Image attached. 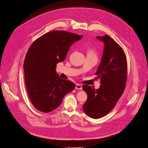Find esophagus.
Returning a JSON list of instances; mask_svg holds the SVG:
<instances>
[{"label": "esophagus", "instance_id": "esophagus-1", "mask_svg": "<svg viewBox=\"0 0 148 148\" xmlns=\"http://www.w3.org/2000/svg\"><path fill=\"white\" fill-rule=\"evenodd\" d=\"M75 89L79 90H82V87L81 85H80L79 84H77L75 85Z\"/></svg>", "mask_w": 148, "mask_h": 148}]
</instances>
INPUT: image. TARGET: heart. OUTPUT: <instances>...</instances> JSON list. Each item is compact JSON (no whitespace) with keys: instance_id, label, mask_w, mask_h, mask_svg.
Wrapping results in <instances>:
<instances>
[{"instance_id":"heart-1","label":"heart","mask_w":148,"mask_h":148,"mask_svg":"<svg viewBox=\"0 0 148 148\" xmlns=\"http://www.w3.org/2000/svg\"><path fill=\"white\" fill-rule=\"evenodd\" d=\"M87 55H91L92 56H95L96 57V55H97V52L93 48H90L88 49V52H87Z\"/></svg>"}]
</instances>
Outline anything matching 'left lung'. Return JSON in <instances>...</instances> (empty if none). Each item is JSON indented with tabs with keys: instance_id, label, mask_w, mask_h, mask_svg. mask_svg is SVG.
Returning a JSON list of instances; mask_svg holds the SVG:
<instances>
[{
	"instance_id": "left-lung-1",
	"label": "left lung",
	"mask_w": 148,
	"mask_h": 148,
	"mask_svg": "<svg viewBox=\"0 0 148 148\" xmlns=\"http://www.w3.org/2000/svg\"><path fill=\"white\" fill-rule=\"evenodd\" d=\"M97 38L104 45L101 61L96 73L101 85L97 90L88 85L82 86L87 94L83 111L95 119L105 116L114 108L125 91L127 78V60L122 47L107 35Z\"/></svg>"
}]
</instances>
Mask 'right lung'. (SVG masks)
Wrapping results in <instances>:
<instances>
[{
	"mask_svg": "<svg viewBox=\"0 0 148 148\" xmlns=\"http://www.w3.org/2000/svg\"><path fill=\"white\" fill-rule=\"evenodd\" d=\"M82 35L62 30L52 31L36 39L30 47L23 63L25 84L29 99L38 110H55L75 84L57 74V63L63 61L70 47Z\"/></svg>",
	"mask_w": 148,
	"mask_h": 148,
	"instance_id": "1",
	"label": "right lung"
}]
</instances>
